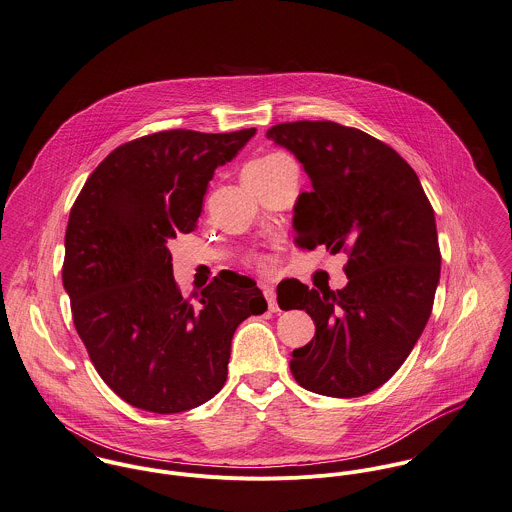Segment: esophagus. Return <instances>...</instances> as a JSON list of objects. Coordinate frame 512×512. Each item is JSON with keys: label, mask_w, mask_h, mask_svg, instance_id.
Segmentation results:
<instances>
[{"label": "esophagus", "mask_w": 512, "mask_h": 512, "mask_svg": "<svg viewBox=\"0 0 512 512\" xmlns=\"http://www.w3.org/2000/svg\"><path fill=\"white\" fill-rule=\"evenodd\" d=\"M263 289V295H265V299H267V303H269V310H273V312H277L279 310V305H277V297H275V289L273 287H269V285H263L261 287Z\"/></svg>", "instance_id": "esophagus-1"}]
</instances>
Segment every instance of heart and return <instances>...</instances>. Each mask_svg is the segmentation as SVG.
<instances>
[{"instance_id":"b5f03b06","label":"heart","mask_w":512,"mask_h":512,"mask_svg":"<svg viewBox=\"0 0 512 512\" xmlns=\"http://www.w3.org/2000/svg\"><path fill=\"white\" fill-rule=\"evenodd\" d=\"M289 160H291L289 156L279 154V152H273V154H267V156H261V158L251 160V162L245 166L243 174H249V172H265V170H271V168H275V166H279V164H283V162H289ZM251 263H253L261 273H269L271 267H273V259H271V257H265V255L253 257Z\"/></svg>"}]
</instances>
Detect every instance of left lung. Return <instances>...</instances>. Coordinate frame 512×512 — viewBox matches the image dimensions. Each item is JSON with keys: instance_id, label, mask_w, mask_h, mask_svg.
Listing matches in <instances>:
<instances>
[{"instance_id": "left-lung-1", "label": "left lung", "mask_w": 512, "mask_h": 512, "mask_svg": "<svg viewBox=\"0 0 512 512\" xmlns=\"http://www.w3.org/2000/svg\"><path fill=\"white\" fill-rule=\"evenodd\" d=\"M267 138L310 178L295 205L297 247L348 253L344 289L295 287V308L316 332L293 352L291 372L314 394L364 396L400 370L429 320L441 271L433 207L408 162L358 128L297 120Z\"/></svg>"}]
</instances>
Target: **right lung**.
Returning <instances> with one entry per match:
<instances>
[{"label":"right lung","mask_w":512,"mask_h":512,"mask_svg":"<svg viewBox=\"0 0 512 512\" xmlns=\"http://www.w3.org/2000/svg\"><path fill=\"white\" fill-rule=\"evenodd\" d=\"M255 128L162 130L114 148L85 182L65 233L63 285L104 384L134 408L180 413L227 380L231 338L267 303L255 281L219 273L184 299L168 243L196 229L217 166Z\"/></svg>","instance_id":"obj_1"}]
</instances>
